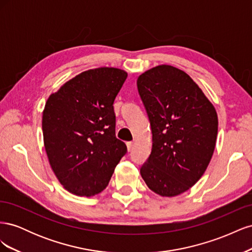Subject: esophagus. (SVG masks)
<instances>
[{
    "label": "esophagus",
    "instance_id": "obj_1",
    "mask_svg": "<svg viewBox=\"0 0 252 252\" xmlns=\"http://www.w3.org/2000/svg\"><path fill=\"white\" fill-rule=\"evenodd\" d=\"M126 145H127V149H128V151H131V150H132V148H133V143H132V142H128Z\"/></svg>",
    "mask_w": 252,
    "mask_h": 252
}]
</instances>
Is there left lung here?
Here are the masks:
<instances>
[{"label": "left lung", "instance_id": "1", "mask_svg": "<svg viewBox=\"0 0 252 252\" xmlns=\"http://www.w3.org/2000/svg\"><path fill=\"white\" fill-rule=\"evenodd\" d=\"M136 85L152 133L142 178L159 195L181 194L201 179L210 162L218 135L217 111L193 80L173 66L147 70Z\"/></svg>", "mask_w": 252, "mask_h": 252}]
</instances>
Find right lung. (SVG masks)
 Listing matches in <instances>:
<instances>
[{
  "instance_id": "right-lung-1",
  "label": "right lung",
  "mask_w": 252,
  "mask_h": 252,
  "mask_svg": "<svg viewBox=\"0 0 252 252\" xmlns=\"http://www.w3.org/2000/svg\"><path fill=\"white\" fill-rule=\"evenodd\" d=\"M127 79L118 68L84 71L52 94L43 111L51 168L68 191L93 196L107 187L127 147L116 136L113 102Z\"/></svg>"
}]
</instances>
